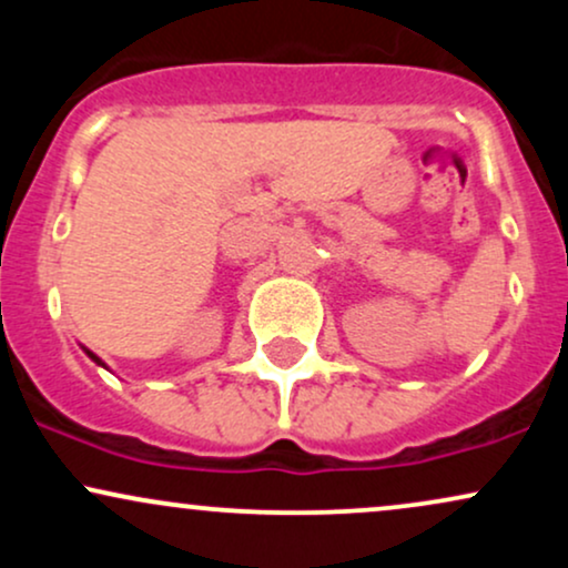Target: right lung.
Masks as SVG:
<instances>
[{"instance_id":"obj_1","label":"right lung","mask_w":568,"mask_h":568,"mask_svg":"<svg viewBox=\"0 0 568 568\" xmlns=\"http://www.w3.org/2000/svg\"><path fill=\"white\" fill-rule=\"evenodd\" d=\"M82 349H84V347H82ZM84 355H88L90 361H93V363H98V366H103V361H101V357L93 355V352H90V349H84ZM103 368H106V366H103Z\"/></svg>"}]
</instances>
